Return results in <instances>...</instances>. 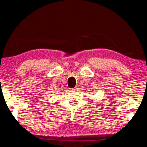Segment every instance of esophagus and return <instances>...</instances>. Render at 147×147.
I'll use <instances>...</instances> for the list:
<instances>
[{
  "label": "esophagus",
  "mask_w": 147,
  "mask_h": 147,
  "mask_svg": "<svg viewBox=\"0 0 147 147\" xmlns=\"http://www.w3.org/2000/svg\"><path fill=\"white\" fill-rule=\"evenodd\" d=\"M77 89H78L77 87H75V88H73V89H71V90L72 91H76V90H77Z\"/></svg>",
  "instance_id": "1"
}]
</instances>
